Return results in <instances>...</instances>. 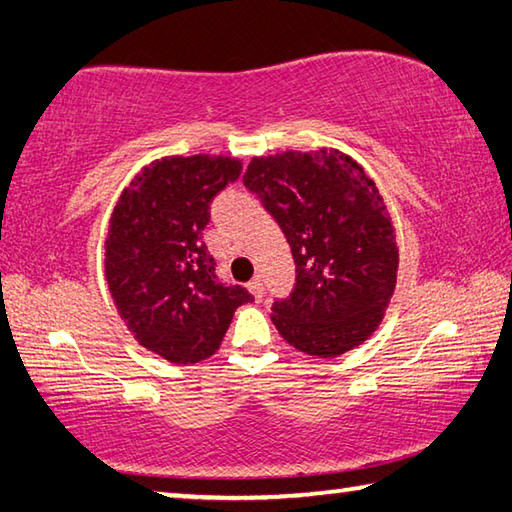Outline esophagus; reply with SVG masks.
<instances>
[{"mask_svg":"<svg viewBox=\"0 0 512 512\" xmlns=\"http://www.w3.org/2000/svg\"><path fill=\"white\" fill-rule=\"evenodd\" d=\"M248 291L253 293L255 300H262L264 296V284H262V277H255V280L248 282Z\"/></svg>","mask_w":512,"mask_h":512,"instance_id":"1","label":"esophagus"}]
</instances>
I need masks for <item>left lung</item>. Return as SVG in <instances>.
Masks as SVG:
<instances>
[{
    "label": "left lung",
    "instance_id": "obj_1",
    "mask_svg": "<svg viewBox=\"0 0 512 512\" xmlns=\"http://www.w3.org/2000/svg\"><path fill=\"white\" fill-rule=\"evenodd\" d=\"M244 185L287 237L296 284L271 320L300 352L329 359L381 323L397 280L393 221L375 183L341 151L253 158Z\"/></svg>",
    "mask_w": 512,
    "mask_h": 512
}]
</instances>
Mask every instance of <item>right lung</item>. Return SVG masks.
<instances>
[{"label":"right lung","instance_id":"add662e5","mask_svg":"<svg viewBox=\"0 0 512 512\" xmlns=\"http://www.w3.org/2000/svg\"><path fill=\"white\" fill-rule=\"evenodd\" d=\"M241 162L212 155L162 158L124 189L110 216L106 277L137 343L171 363L219 350L232 314L253 296L225 287L203 241L214 196L235 183Z\"/></svg>","mask_w":512,"mask_h":512}]
</instances>
